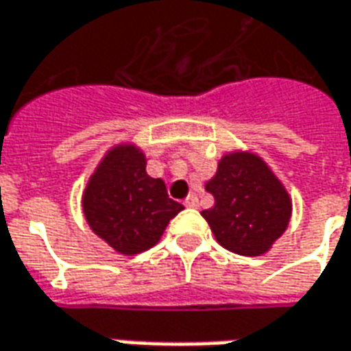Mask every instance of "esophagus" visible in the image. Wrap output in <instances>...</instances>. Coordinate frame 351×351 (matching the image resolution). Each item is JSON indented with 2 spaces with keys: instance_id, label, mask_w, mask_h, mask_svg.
I'll use <instances>...</instances> for the list:
<instances>
[{
  "instance_id": "esophagus-1",
  "label": "esophagus",
  "mask_w": 351,
  "mask_h": 351,
  "mask_svg": "<svg viewBox=\"0 0 351 351\" xmlns=\"http://www.w3.org/2000/svg\"><path fill=\"white\" fill-rule=\"evenodd\" d=\"M185 206H187V208H196V206H198V196L196 195H189L187 198H185Z\"/></svg>"
}]
</instances>
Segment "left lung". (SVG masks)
<instances>
[{
	"label": "left lung",
	"instance_id": "8db88e82",
	"mask_svg": "<svg viewBox=\"0 0 351 351\" xmlns=\"http://www.w3.org/2000/svg\"><path fill=\"white\" fill-rule=\"evenodd\" d=\"M206 191L215 204L202 211V217L215 240L236 255H265L289 225L293 200L257 153L238 149L225 153Z\"/></svg>",
	"mask_w": 351,
	"mask_h": 351
}]
</instances>
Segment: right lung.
<instances>
[{"instance_id": "add662e5", "label": "right lung", "mask_w": 351, "mask_h": 351, "mask_svg": "<svg viewBox=\"0 0 351 351\" xmlns=\"http://www.w3.org/2000/svg\"><path fill=\"white\" fill-rule=\"evenodd\" d=\"M145 166V153L136 143H117L101 156L81 198L92 232L128 257L158 243L170 219L185 210Z\"/></svg>"}]
</instances>
